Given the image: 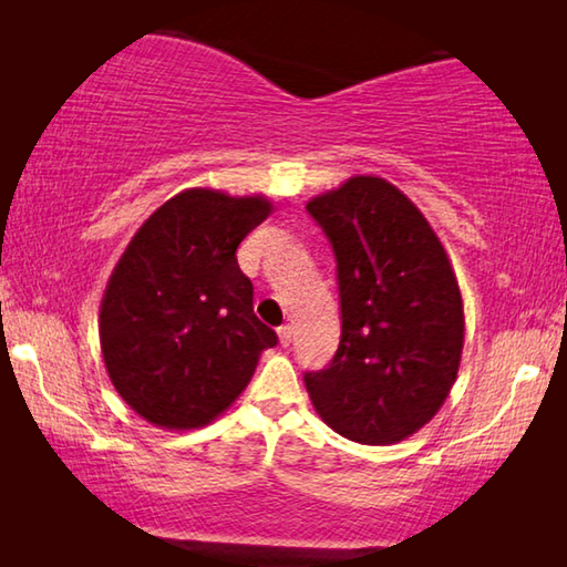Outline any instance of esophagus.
I'll list each match as a JSON object with an SVG mask.
<instances>
[{"label":"esophagus","mask_w":567,"mask_h":567,"mask_svg":"<svg viewBox=\"0 0 567 567\" xmlns=\"http://www.w3.org/2000/svg\"><path fill=\"white\" fill-rule=\"evenodd\" d=\"M277 334H280V342L285 344H290L292 342V338H295V330H292V324H282V328H277Z\"/></svg>","instance_id":"34e87169"}]
</instances>
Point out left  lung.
Here are the masks:
<instances>
[{
  "label": "left lung",
  "mask_w": 567,
  "mask_h": 567,
  "mask_svg": "<svg viewBox=\"0 0 567 567\" xmlns=\"http://www.w3.org/2000/svg\"><path fill=\"white\" fill-rule=\"evenodd\" d=\"M307 213L338 262L342 334L328 368L305 372V388L334 433L400 443L443 408L463 354V297L445 247L382 177H350Z\"/></svg>",
  "instance_id": "1"
}]
</instances>
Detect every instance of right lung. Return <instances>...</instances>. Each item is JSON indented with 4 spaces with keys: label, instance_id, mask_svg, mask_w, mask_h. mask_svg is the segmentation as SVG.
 <instances>
[{
    "label": "right lung",
    "instance_id": "right-lung-1",
    "mask_svg": "<svg viewBox=\"0 0 567 567\" xmlns=\"http://www.w3.org/2000/svg\"><path fill=\"white\" fill-rule=\"evenodd\" d=\"M272 213L262 195L185 189L124 249L100 310L122 400L157 427L192 430L233 405L277 334L257 320L237 247Z\"/></svg>",
    "mask_w": 567,
    "mask_h": 567
}]
</instances>
